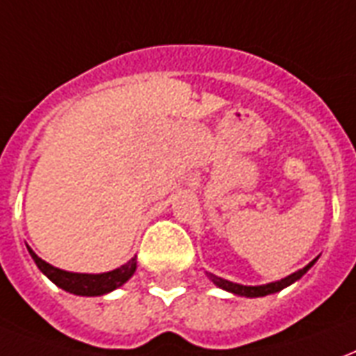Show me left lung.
Masks as SVG:
<instances>
[{
  "label": "left lung",
  "instance_id": "obj_1",
  "mask_svg": "<svg viewBox=\"0 0 356 356\" xmlns=\"http://www.w3.org/2000/svg\"><path fill=\"white\" fill-rule=\"evenodd\" d=\"M316 261H318V258L310 261V264L302 267V269H299V271L288 275L286 278H280V280H277V282L261 284V286H243V284L230 282V280H225V278H221V277H216V275H211V273H208V277H209V280L216 284V286H219L221 290L230 291V293H234V296L266 297V296H271V293H277V291L284 290V288H288L290 284L297 282V280H299V278H301L302 275H305V273H307L308 269L314 266V264H316Z\"/></svg>",
  "mask_w": 356,
  "mask_h": 356
}]
</instances>
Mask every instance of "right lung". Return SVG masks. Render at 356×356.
Returning <instances> with one entry per match:
<instances>
[{
  "label": "right lung",
  "mask_w": 356,
  "mask_h": 356,
  "mask_svg": "<svg viewBox=\"0 0 356 356\" xmlns=\"http://www.w3.org/2000/svg\"><path fill=\"white\" fill-rule=\"evenodd\" d=\"M29 254L35 260L37 267L46 275V277L59 286L60 290L74 293V296H83V297H96V296H106L109 291L120 288L124 282H128L129 278L134 277L135 269H137V258H131L126 261L124 266L113 269V271L100 273V275H89V273H70L63 271L59 267L49 266L48 261H44L42 258H38L29 247Z\"/></svg>",
  "instance_id": "add662e5"
}]
</instances>
